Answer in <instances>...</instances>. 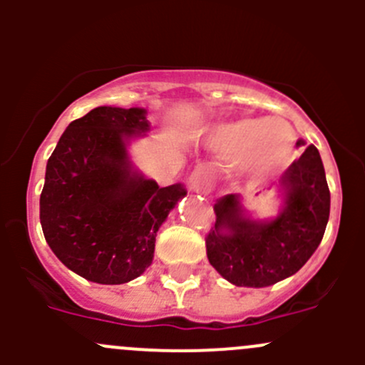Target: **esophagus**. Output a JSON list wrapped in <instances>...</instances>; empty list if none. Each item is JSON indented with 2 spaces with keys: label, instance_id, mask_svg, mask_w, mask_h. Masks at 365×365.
I'll return each instance as SVG.
<instances>
[{
  "label": "esophagus",
  "instance_id": "34e87169",
  "mask_svg": "<svg viewBox=\"0 0 365 365\" xmlns=\"http://www.w3.org/2000/svg\"><path fill=\"white\" fill-rule=\"evenodd\" d=\"M189 183L196 192L210 194L213 189V183H215V171H213L212 165L197 164L194 171L190 173Z\"/></svg>",
  "mask_w": 365,
  "mask_h": 365
}]
</instances>
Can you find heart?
I'll list each match as a JSON object with an SVG mask.
<instances>
[{"instance_id":"heart-1","label":"heart","mask_w":365,"mask_h":365,"mask_svg":"<svg viewBox=\"0 0 365 365\" xmlns=\"http://www.w3.org/2000/svg\"><path fill=\"white\" fill-rule=\"evenodd\" d=\"M295 139L292 125L286 121L244 118L217 128L210 146L220 155L240 159L244 171L267 175L289 159Z\"/></svg>"}]
</instances>
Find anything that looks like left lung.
<instances>
[{
  "mask_svg": "<svg viewBox=\"0 0 365 365\" xmlns=\"http://www.w3.org/2000/svg\"><path fill=\"white\" fill-rule=\"evenodd\" d=\"M279 187L284 205L275 219L249 217L238 194L213 205L217 219L206 237V256L231 284L264 288L297 274L325 235L330 190L314 145L282 173Z\"/></svg>",
  "mask_w": 365,
  "mask_h": 365,
  "instance_id": "8db88e82",
  "label": "left lung"
}]
</instances>
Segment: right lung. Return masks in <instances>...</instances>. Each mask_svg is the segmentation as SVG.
<instances>
[{"mask_svg": "<svg viewBox=\"0 0 365 365\" xmlns=\"http://www.w3.org/2000/svg\"><path fill=\"white\" fill-rule=\"evenodd\" d=\"M150 130L146 109L101 106L73 120L47 160L40 224L51 251L81 277L123 284L152 264L157 231L187 194L159 187L128 159Z\"/></svg>", "mask_w": 365, "mask_h": 365, "instance_id": "1", "label": "right lung"}]
</instances>
